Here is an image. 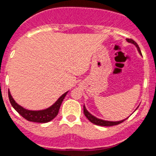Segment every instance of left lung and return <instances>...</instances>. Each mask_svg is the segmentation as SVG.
<instances>
[{"label": "left lung", "mask_w": 156, "mask_h": 156, "mask_svg": "<svg viewBox=\"0 0 156 156\" xmlns=\"http://www.w3.org/2000/svg\"><path fill=\"white\" fill-rule=\"evenodd\" d=\"M126 40L129 42V43H132V44H134V45L137 48V49H138V51L141 54L140 49V48H139L138 44H137L134 40H132V39H126ZM83 112H84V114L85 116H86V118L88 119L90 122H92L93 124H94V125H100V126H113V125H119V124H120V123L124 122V121L126 120V119H125V120H120V121H115V122L114 121H107V120H101V119L97 118V117H95V116H94L93 115L90 114V112L86 110L85 105L83 106Z\"/></svg>", "instance_id": "8db88e82"}]
</instances>
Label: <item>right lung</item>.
I'll return each mask as SVG.
<instances>
[{
	"mask_svg": "<svg viewBox=\"0 0 156 156\" xmlns=\"http://www.w3.org/2000/svg\"><path fill=\"white\" fill-rule=\"evenodd\" d=\"M67 92L65 93L60 97L58 99V101H56L53 105L49 107L48 108H46L44 110L40 111H31L27 110L25 108H23L20 105L16 103L15 101L13 100L12 97L11 96L10 92L9 91V98L11 103L12 106L15 108L16 112L19 113L20 115H21L23 118L26 119L28 121H31V122H36V123H47L53 120L58 113V110L61 106L62 101H63L64 98L66 97Z\"/></svg>",
	"mask_w": 156,
	"mask_h": 156,
	"instance_id": "add662e5",
	"label": "right lung"
}]
</instances>
